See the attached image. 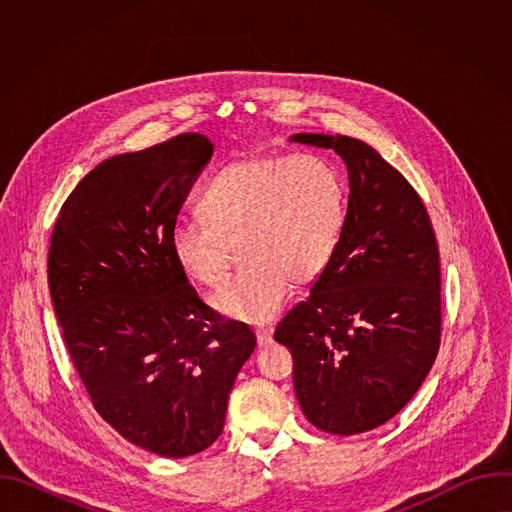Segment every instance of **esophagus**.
Segmentation results:
<instances>
[{
  "instance_id": "esophagus-1",
  "label": "esophagus",
  "mask_w": 512,
  "mask_h": 512,
  "mask_svg": "<svg viewBox=\"0 0 512 512\" xmlns=\"http://www.w3.org/2000/svg\"><path fill=\"white\" fill-rule=\"evenodd\" d=\"M255 334H257V344L259 346H267L273 340V330L271 328H261Z\"/></svg>"
}]
</instances>
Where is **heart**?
I'll return each instance as SVG.
<instances>
[{"label":"heart","mask_w":512,"mask_h":512,"mask_svg":"<svg viewBox=\"0 0 512 512\" xmlns=\"http://www.w3.org/2000/svg\"><path fill=\"white\" fill-rule=\"evenodd\" d=\"M200 218H178L168 245L178 269L214 287L227 275L231 251L247 267L212 296L231 320L261 324L291 294L330 265L346 225L340 172L314 154L249 158L218 172L198 200Z\"/></svg>","instance_id":"b5f03b06"}]
</instances>
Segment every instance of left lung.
<instances>
[{
	"label": "left lung",
	"instance_id": "left-lung-1",
	"mask_svg": "<svg viewBox=\"0 0 512 512\" xmlns=\"http://www.w3.org/2000/svg\"><path fill=\"white\" fill-rule=\"evenodd\" d=\"M289 141L334 150L348 172L340 245L275 330L294 356V389L312 425L375 429L417 393L440 348V253L411 184L371 145L346 135Z\"/></svg>",
	"mask_w": 512,
	"mask_h": 512
}]
</instances>
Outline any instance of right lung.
<instances>
[{"label":"right lung","mask_w":512,"mask_h":512,"mask_svg":"<svg viewBox=\"0 0 512 512\" xmlns=\"http://www.w3.org/2000/svg\"><path fill=\"white\" fill-rule=\"evenodd\" d=\"M212 152L206 135L184 133L101 162L62 204L48 253L54 312L95 409L164 458L198 454L223 433L257 344L198 298L168 245Z\"/></svg>","instance_id":"add662e5"}]
</instances>
